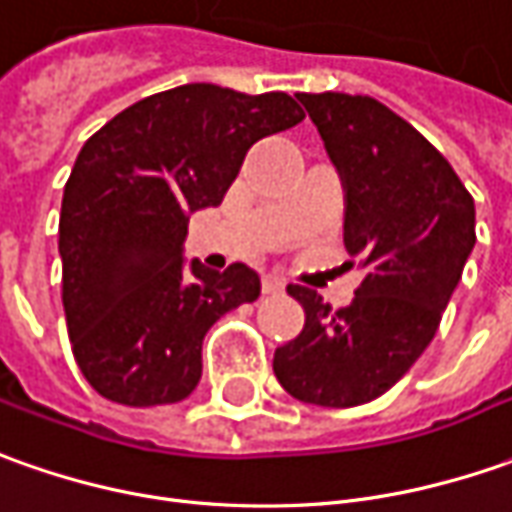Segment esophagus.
Wrapping results in <instances>:
<instances>
[{
  "instance_id": "obj_1",
  "label": "esophagus",
  "mask_w": 512,
  "mask_h": 512,
  "mask_svg": "<svg viewBox=\"0 0 512 512\" xmlns=\"http://www.w3.org/2000/svg\"><path fill=\"white\" fill-rule=\"evenodd\" d=\"M262 293H267V296H279V293H284V279H279V276H264Z\"/></svg>"
}]
</instances>
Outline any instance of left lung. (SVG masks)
I'll return each instance as SVG.
<instances>
[{
	"mask_svg": "<svg viewBox=\"0 0 512 512\" xmlns=\"http://www.w3.org/2000/svg\"><path fill=\"white\" fill-rule=\"evenodd\" d=\"M346 191L344 245L366 276L349 307L290 284L304 329L273 372L301 403L363 406L389 392L437 335L476 245L473 197L408 120L369 95L298 92Z\"/></svg>",
	"mask_w": 512,
	"mask_h": 512,
	"instance_id": "8db88e82",
	"label": "left lung"
}]
</instances>
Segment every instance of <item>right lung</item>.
<instances>
[{"instance_id": "add662e5", "label": "right lung", "mask_w": 512, "mask_h": 512, "mask_svg": "<svg viewBox=\"0 0 512 512\" xmlns=\"http://www.w3.org/2000/svg\"><path fill=\"white\" fill-rule=\"evenodd\" d=\"M304 120L287 92L185 84L137 101L84 143L61 200V301L72 355L123 406L180 403L202 377V338L250 304L248 264L183 262L188 216L219 205L248 149Z\"/></svg>"}]
</instances>
